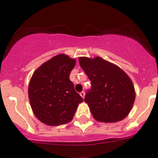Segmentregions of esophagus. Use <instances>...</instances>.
I'll use <instances>...</instances> for the list:
<instances>
[{
  "instance_id": "esophagus-1",
  "label": "esophagus",
  "mask_w": 158,
  "mask_h": 158,
  "mask_svg": "<svg viewBox=\"0 0 158 158\" xmlns=\"http://www.w3.org/2000/svg\"><path fill=\"white\" fill-rule=\"evenodd\" d=\"M80 95H81V97H82V98H84V97H85V92H83V91H82V92H81L80 93Z\"/></svg>"
}]
</instances>
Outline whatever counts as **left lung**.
Segmentation results:
<instances>
[{
    "mask_svg": "<svg viewBox=\"0 0 158 158\" xmlns=\"http://www.w3.org/2000/svg\"><path fill=\"white\" fill-rule=\"evenodd\" d=\"M80 66L92 82L85 102L98 122H117L132 109L135 91L132 81L121 68L99 56L79 57Z\"/></svg>",
    "mask_w": 158,
    "mask_h": 158,
    "instance_id": "1",
    "label": "left lung"
}]
</instances>
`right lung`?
Wrapping results in <instances>:
<instances>
[{"label":"right lung","instance_id":"add662e5","mask_svg":"<svg viewBox=\"0 0 158 158\" xmlns=\"http://www.w3.org/2000/svg\"><path fill=\"white\" fill-rule=\"evenodd\" d=\"M75 65L76 60L59 54L33 73L28 95L33 113L43 123L50 126L69 123L83 102L69 79Z\"/></svg>","mask_w":158,"mask_h":158}]
</instances>
